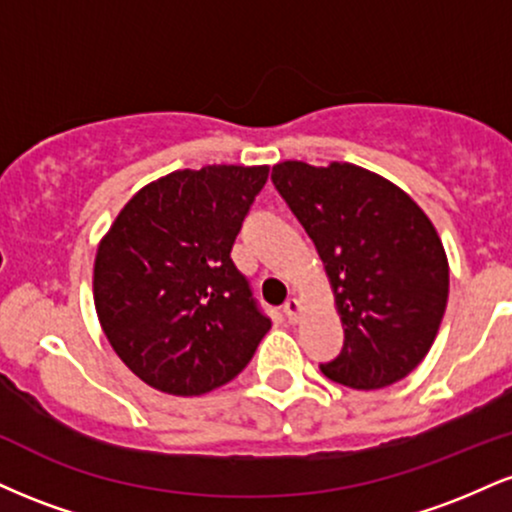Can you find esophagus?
Listing matches in <instances>:
<instances>
[{
	"label": "esophagus",
	"mask_w": 512,
	"mask_h": 512,
	"mask_svg": "<svg viewBox=\"0 0 512 512\" xmlns=\"http://www.w3.org/2000/svg\"><path fill=\"white\" fill-rule=\"evenodd\" d=\"M301 310H303V305H301V301H298V298H289V301L284 303V315H286V320H289V322H298V317H301Z\"/></svg>",
	"instance_id": "obj_1"
}]
</instances>
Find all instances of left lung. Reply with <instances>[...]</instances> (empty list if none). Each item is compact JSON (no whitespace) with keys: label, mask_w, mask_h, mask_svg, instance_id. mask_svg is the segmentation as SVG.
Returning <instances> with one entry per match:
<instances>
[{"label":"left lung","mask_w":512,"mask_h":512,"mask_svg":"<svg viewBox=\"0 0 512 512\" xmlns=\"http://www.w3.org/2000/svg\"><path fill=\"white\" fill-rule=\"evenodd\" d=\"M272 182L315 243L342 315V354L322 373L354 390L407 378L448 305V257L433 223L407 192L351 163L284 161Z\"/></svg>","instance_id":"left-lung-1"}]
</instances>
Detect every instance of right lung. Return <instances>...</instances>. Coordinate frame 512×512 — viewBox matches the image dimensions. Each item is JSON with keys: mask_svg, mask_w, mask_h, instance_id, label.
I'll return each instance as SVG.
<instances>
[{"mask_svg": "<svg viewBox=\"0 0 512 512\" xmlns=\"http://www.w3.org/2000/svg\"><path fill=\"white\" fill-rule=\"evenodd\" d=\"M267 175V166L175 170L129 199L98 245V320L146 385L180 397L216 390L272 327L231 260Z\"/></svg>", "mask_w": 512, "mask_h": 512, "instance_id": "1", "label": "right lung"}]
</instances>
